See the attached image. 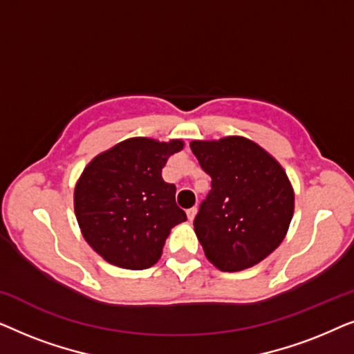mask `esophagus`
<instances>
[{
	"instance_id": "34e87169",
	"label": "esophagus",
	"mask_w": 354,
	"mask_h": 354,
	"mask_svg": "<svg viewBox=\"0 0 354 354\" xmlns=\"http://www.w3.org/2000/svg\"><path fill=\"white\" fill-rule=\"evenodd\" d=\"M195 216H196V207H190V209H187V217H188V221H193V219H195Z\"/></svg>"
}]
</instances>
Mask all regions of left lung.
<instances>
[{
    "mask_svg": "<svg viewBox=\"0 0 354 354\" xmlns=\"http://www.w3.org/2000/svg\"><path fill=\"white\" fill-rule=\"evenodd\" d=\"M190 148L211 176V192L195 217L206 258L222 272L253 268L287 235L295 193L272 154L239 135L193 140Z\"/></svg>",
    "mask_w": 354,
    "mask_h": 354,
    "instance_id": "8db88e82",
    "label": "left lung"
}]
</instances>
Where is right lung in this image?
I'll return each instance as SVG.
<instances>
[{
    "label": "right lung",
    "instance_id": "right-lung-1",
    "mask_svg": "<svg viewBox=\"0 0 354 354\" xmlns=\"http://www.w3.org/2000/svg\"><path fill=\"white\" fill-rule=\"evenodd\" d=\"M182 140L133 137L100 153L74 190V211L91 248L122 269L151 268L172 227L187 221L176 203V185L162 180L167 159Z\"/></svg>",
    "mask_w": 354,
    "mask_h": 354
}]
</instances>
